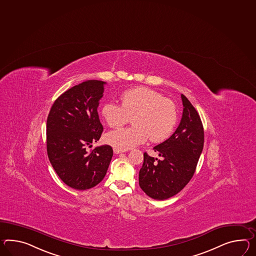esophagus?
Wrapping results in <instances>:
<instances>
[{
    "label": "esophagus",
    "instance_id": "34e87169",
    "mask_svg": "<svg viewBox=\"0 0 256 256\" xmlns=\"http://www.w3.org/2000/svg\"><path fill=\"white\" fill-rule=\"evenodd\" d=\"M125 152V150H120V149H118V148H114V152L116 154H120V152Z\"/></svg>",
    "mask_w": 256,
    "mask_h": 256
}]
</instances>
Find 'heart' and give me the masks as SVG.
Wrapping results in <instances>:
<instances>
[{"mask_svg": "<svg viewBox=\"0 0 256 256\" xmlns=\"http://www.w3.org/2000/svg\"><path fill=\"white\" fill-rule=\"evenodd\" d=\"M120 100L121 106L108 102L102 108V118L111 128L126 125L132 118L130 128L107 134L106 142L114 148L128 150L149 137L152 142H161L173 132L178 118L176 107L160 92L149 88H135L125 92Z\"/></svg>", "mask_w": 256, "mask_h": 256, "instance_id": "obj_1", "label": "heart"}]
</instances>
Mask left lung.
<instances>
[{
  "label": "left lung",
  "instance_id": "left-lung-1",
  "mask_svg": "<svg viewBox=\"0 0 256 256\" xmlns=\"http://www.w3.org/2000/svg\"><path fill=\"white\" fill-rule=\"evenodd\" d=\"M183 114L172 136L154 147L160 158L144 152L138 173L140 187L149 197L166 200L178 194L194 176L202 152L204 132L199 114L181 94Z\"/></svg>",
  "mask_w": 256,
  "mask_h": 256
}]
</instances>
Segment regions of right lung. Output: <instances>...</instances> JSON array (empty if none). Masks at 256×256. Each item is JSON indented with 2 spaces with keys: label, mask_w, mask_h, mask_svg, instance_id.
<instances>
[{
  "label": "right lung",
  "mask_w": 256,
  "mask_h": 256,
  "mask_svg": "<svg viewBox=\"0 0 256 256\" xmlns=\"http://www.w3.org/2000/svg\"><path fill=\"white\" fill-rule=\"evenodd\" d=\"M106 82L87 80L61 94L47 118V154L64 184L78 190L92 188L104 180L111 162L109 145L96 147L104 130L97 108Z\"/></svg>",
  "instance_id": "1"
}]
</instances>
